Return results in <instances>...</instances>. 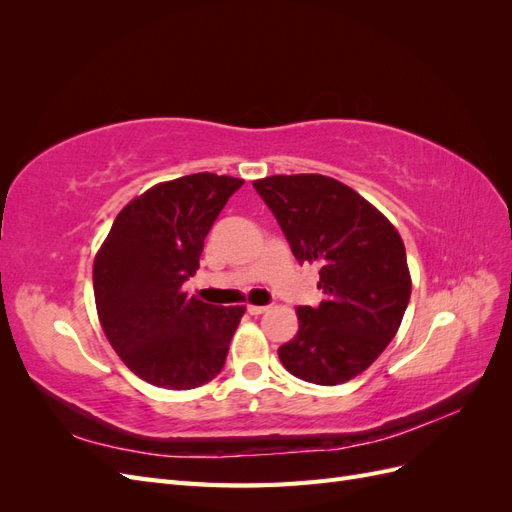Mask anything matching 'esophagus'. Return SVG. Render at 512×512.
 <instances>
[{
	"label": "esophagus",
	"mask_w": 512,
	"mask_h": 512,
	"mask_svg": "<svg viewBox=\"0 0 512 512\" xmlns=\"http://www.w3.org/2000/svg\"><path fill=\"white\" fill-rule=\"evenodd\" d=\"M267 305H247V312H250L252 316H260V314H265L267 312Z\"/></svg>",
	"instance_id": "34e87169"
}]
</instances>
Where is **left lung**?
I'll list each match as a JSON object with an SVG mask.
<instances>
[{"mask_svg": "<svg viewBox=\"0 0 512 512\" xmlns=\"http://www.w3.org/2000/svg\"><path fill=\"white\" fill-rule=\"evenodd\" d=\"M299 265L320 267L318 307L297 309L299 333L282 365L305 382L335 386L374 363L410 301L406 247L395 226L348 185L324 175L254 181Z\"/></svg>", "mask_w": 512, "mask_h": 512, "instance_id": "1", "label": "left lung"}]
</instances>
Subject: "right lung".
<instances>
[{
	"label": "right lung",
	"instance_id": "right-lung-1",
	"mask_svg": "<svg viewBox=\"0 0 512 512\" xmlns=\"http://www.w3.org/2000/svg\"><path fill=\"white\" fill-rule=\"evenodd\" d=\"M243 179L185 175L123 207L94 262V294L108 342L134 374L170 391L220 374L245 309L188 297L203 243Z\"/></svg>",
	"mask_w": 512,
	"mask_h": 512
}]
</instances>
